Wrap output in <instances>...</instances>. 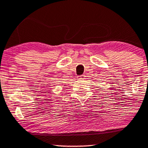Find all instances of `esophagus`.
Returning <instances> with one entry per match:
<instances>
[{
    "label": "esophagus",
    "instance_id": "esophagus-1",
    "mask_svg": "<svg viewBox=\"0 0 148 148\" xmlns=\"http://www.w3.org/2000/svg\"><path fill=\"white\" fill-rule=\"evenodd\" d=\"M84 78H85V76H84V75H81V76H78V79H80V80H83V79H84Z\"/></svg>",
    "mask_w": 148,
    "mask_h": 148
}]
</instances>
